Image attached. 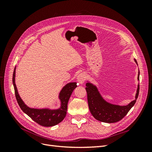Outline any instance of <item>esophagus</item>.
Here are the masks:
<instances>
[{"label":"esophagus","instance_id":"esophagus-1","mask_svg":"<svg viewBox=\"0 0 152 152\" xmlns=\"http://www.w3.org/2000/svg\"><path fill=\"white\" fill-rule=\"evenodd\" d=\"M86 75L84 73H80V74L77 77V82L80 84H83L84 81L86 80Z\"/></svg>","mask_w":152,"mask_h":152}]
</instances>
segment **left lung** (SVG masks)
Listing matches in <instances>:
<instances>
[{"mask_svg":"<svg viewBox=\"0 0 152 152\" xmlns=\"http://www.w3.org/2000/svg\"><path fill=\"white\" fill-rule=\"evenodd\" d=\"M134 61L137 65L135 59ZM137 80H140V71H138ZM86 86L87 102L91 114L96 120L105 123L117 122L125 117L134 105L140 91V85L138 84L134 100L132 101L127 105H118L107 102L100 94L98 87L91 82L87 81Z\"/></svg>","mask_w":152,"mask_h":152,"instance_id":"obj_1","label":"left lung"}]
</instances>
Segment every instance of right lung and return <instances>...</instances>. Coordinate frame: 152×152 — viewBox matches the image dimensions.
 Returning <instances> with one entry per match:
<instances>
[{
  "label": "right lung",
  "instance_id": "add662e5",
  "mask_svg": "<svg viewBox=\"0 0 152 152\" xmlns=\"http://www.w3.org/2000/svg\"><path fill=\"white\" fill-rule=\"evenodd\" d=\"M16 69V67L15 66L12 75V83L17 102L22 111L40 126L51 127L60 123L66 116L68 100L70 98L72 92L77 87V82H69L63 87L58 95V98L60 100V107L58 108H30L24 103L18 93L15 83Z\"/></svg>",
  "mask_w": 152,
  "mask_h": 152
}]
</instances>
